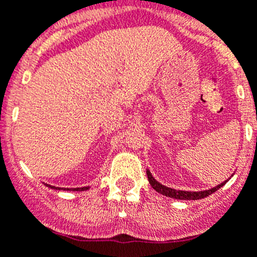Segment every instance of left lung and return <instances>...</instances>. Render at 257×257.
<instances>
[{
    "label": "left lung",
    "instance_id": "obj_1",
    "mask_svg": "<svg viewBox=\"0 0 257 257\" xmlns=\"http://www.w3.org/2000/svg\"><path fill=\"white\" fill-rule=\"evenodd\" d=\"M147 175H148L149 184L153 187V189H156L157 192L163 194V196L170 197V198H175V199H202V198H205V197L210 196V194H212V193L216 192L217 189H220V188L226 183V181L225 183H221L220 185H217V187L212 188V189L203 190V192H185V190H176V189H172V188H167L165 187V185H162V184H160L158 181H156V179H154L153 176H152L149 170H147Z\"/></svg>",
    "mask_w": 257,
    "mask_h": 257
}]
</instances>
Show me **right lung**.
<instances>
[{
    "mask_svg": "<svg viewBox=\"0 0 257 257\" xmlns=\"http://www.w3.org/2000/svg\"><path fill=\"white\" fill-rule=\"evenodd\" d=\"M50 188H52V189H59V188L56 187H51V185H49ZM61 189H64V190H70L69 188H61ZM88 188L87 187H83V188H72V190H87Z\"/></svg>",
    "mask_w": 257,
    "mask_h": 257,
    "instance_id": "1",
    "label": "right lung"
}]
</instances>
